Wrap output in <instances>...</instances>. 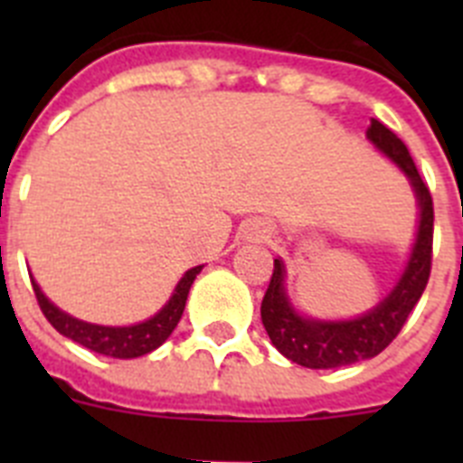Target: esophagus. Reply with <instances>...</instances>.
Instances as JSON below:
<instances>
[{
  "instance_id": "34e87169",
  "label": "esophagus",
  "mask_w": 463,
  "mask_h": 463,
  "mask_svg": "<svg viewBox=\"0 0 463 463\" xmlns=\"http://www.w3.org/2000/svg\"><path fill=\"white\" fill-rule=\"evenodd\" d=\"M255 236H257V239H267V229L255 227Z\"/></svg>"
}]
</instances>
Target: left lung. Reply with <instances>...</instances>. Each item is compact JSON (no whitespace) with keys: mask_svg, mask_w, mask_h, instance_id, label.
<instances>
[{"mask_svg":"<svg viewBox=\"0 0 463 463\" xmlns=\"http://www.w3.org/2000/svg\"><path fill=\"white\" fill-rule=\"evenodd\" d=\"M366 137L375 148L408 175L420 206V224L412 245L411 260L399 278L396 288L362 317L341 322H325L304 317L289 304L285 292V267L280 260H273V276L261 301V325L278 353L301 364L306 369H338L347 364L371 359L390 345L406 325L408 315L422 297L431 273L433 250V202L431 192L417 171L406 143L401 141L390 127L380 120H371Z\"/></svg>","mask_w":463,"mask_h":463,"instance_id":"obj_1","label":"left lung"}]
</instances>
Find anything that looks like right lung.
<instances>
[{"instance_id":"add662e5","label":"right lung","mask_w":463,"mask_h":463,"mask_svg":"<svg viewBox=\"0 0 463 463\" xmlns=\"http://www.w3.org/2000/svg\"><path fill=\"white\" fill-rule=\"evenodd\" d=\"M202 271V267H194L181 278V282L175 285L174 294L165 304V308L155 313L150 320L138 322L132 326H101V325H90V322L76 320L69 313L57 308L46 298V294L41 292V288L32 280L34 288L36 301H39L41 313L46 315V320L55 326L62 336L71 338L79 345L88 347L92 353L106 354V357L116 359H134L141 354H148L157 350L166 338L171 336V331L175 325L181 322V315L185 310L187 294H190L192 282H194L196 273Z\"/></svg>"}]
</instances>
